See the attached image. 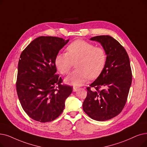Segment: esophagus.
<instances>
[{"label": "esophagus", "instance_id": "esophagus-1", "mask_svg": "<svg viewBox=\"0 0 147 147\" xmlns=\"http://www.w3.org/2000/svg\"><path fill=\"white\" fill-rule=\"evenodd\" d=\"M78 89H79V88L78 87H75V86L73 87V91L74 92H76L78 90Z\"/></svg>", "mask_w": 147, "mask_h": 147}]
</instances>
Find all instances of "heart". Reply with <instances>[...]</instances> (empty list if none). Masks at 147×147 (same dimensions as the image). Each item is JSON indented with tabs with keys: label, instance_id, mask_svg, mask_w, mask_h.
Listing matches in <instances>:
<instances>
[{
	"label": "heart",
	"instance_id": "heart-1",
	"mask_svg": "<svg viewBox=\"0 0 147 147\" xmlns=\"http://www.w3.org/2000/svg\"><path fill=\"white\" fill-rule=\"evenodd\" d=\"M67 51V53L57 55L55 62L62 74H67L76 63L77 68L65 79L68 84L80 86L88 78H97L105 68L107 55L103 47H95L94 44L83 40H77L69 44Z\"/></svg>",
	"mask_w": 147,
	"mask_h": 147
}]
</instances>
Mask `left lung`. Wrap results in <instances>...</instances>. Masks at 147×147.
I'll return each instance as SVG.
<instances>
[{"mask_svg": "<svg viewBox=\"0 0 147 147\" xmlns=\"http://www.w3.org/2000/svg\"><path fill=\"white\" fill-rule=\"evenodd\" d=\"M90 40L101 44L107 60L103 71L86 88L83 109L92 119L104 121L117 116L125 105L132 80L130 59L125 49L111 36H96ZM91 87L96 91L92 92Z\"/></svg>", "mask_w": 147, "mask_h": 147, "instance_id": "8db88e82", "label": "left lung"}]
</instances>
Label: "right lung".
<instances>
[{"instance_id":"obj_1","label":"right lung","mask_w":147,"mask_h":147,"mask_svg":"<svg viewBox=\"0 0 147 147\" xmlns=\"http://www.w3.org/2000/svg\"><path fill=\"white\" fill-rule=\"evenodd\" d=\"M69 39L39 36L20 55L18 64L16 89L24 112L38 122L47 123L58 118L72 87L62 85L56 74L55 58Z\"/></svg>"}]
</instances>
